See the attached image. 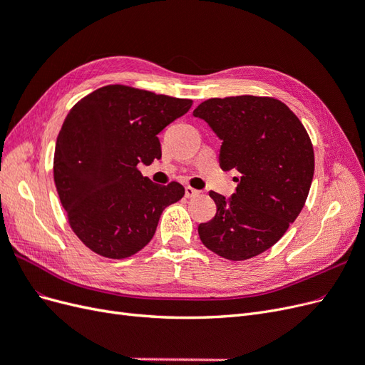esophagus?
Wrapping results in <instances>:
<instances>
[{"label": "esophagus", "instance_id": "1", "mask_svg": "<svg viewBox=\"0 0 365 365\" xmlns=\"http://www.w3.org/2000/svg\"><path fill=\"white\" fill-rule=\"evenodd\" d=\"M200 190H195L193 187H185V197H196V196H200Z\"/></svg>", "mask_w": 365, "mask_h": 365}]
</instances>
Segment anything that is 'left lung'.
Wrapping results in <instances>:
<instances>
[{
	"instance_id": "left-lung-1",
	"label": "left lung",
	"mask_w": 365,
	"mask_h": 365,
	"mask_svg": "<svg viewBox=\"0 0 365 365\" xmlns=\"http://www.w3.org/2000/svg\"><path fill=\"white\" fill-rule=\"evenodd\" d=\"M222 140L220 169L235 170L236 192L200 224L202 244L228 260H247L277 242L300 215L314 178V148L304 126L272 97L208 98L193 111Z\"/></svg>"
}]
</instances>
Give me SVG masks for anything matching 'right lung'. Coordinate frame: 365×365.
<instances>
[{"label":"right lung","instance_id":"add662e5","mask_svg":"<svg viewBox=\"0 0 365 365\" xmlns=\"http://www.w3.org/2000/svg\"><path fill=\"white\" fill-rule=\"evenodd\" d=\"M192 103L106 85L70 109L54 149V184L70 227L91 251L134 256L155 235L163 210L184 196L181 184H153L137 165L161 158L157 135Z\"/></svg>","mask_w":365,"mask_h":365}]
</instances>
